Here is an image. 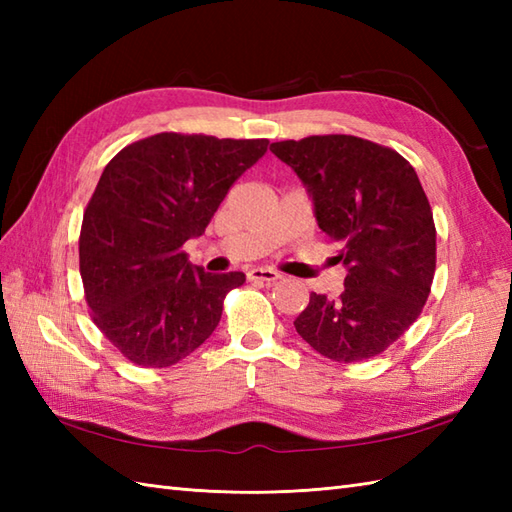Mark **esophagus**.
<instances>
[{
    "label": "esophagus",
    "instance_id": "esophagus-1",
    "mask_svg": "<svg viewBox=\"0 0 512 512\" xmlns=\"http://www.w3.org/2000/svg\"><path fill=\"white\" fill-rule=\"evenodd\" d=\"M248 279L250 281H264V284H275L277 279H281V275L275 273V270H270V268H253V270H248Z\"/></svg>",
    "mask_w": 512,
    "mask_h": 512
}]
</instances>
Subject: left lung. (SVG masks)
Returning <instances> with one entry per match:
<instances>
[{"mask_svg": "<svg viewBox=\"0 0 512 512\" xmlns=\"http://www.w3.org/2000/svg\"><path fill=\"white\" fill-rule=\"evenodd\" d=\"M270 151L303 182L347 273L341 297L312 292L295 319L299 336L339 363L380 354L418 319L436 273V226L416 169L345 134L281 140Z\"/></svg>", "mask_w": 512, "mask_h": 512, "instance_id": "obj_1", "label": "left lung"}]
</instances>
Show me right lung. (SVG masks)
Returning <instances> with one entry per match:
<instances>
[{
	"instance_id": "1",
	"label": "right lung",
	"mask_w": 512,
	"mask_h": 512,
	"mask_svg": "<svg viewBox=\"0 0 512 512\" xmlns=\"http://www.w3.org/2000/svg\"><path fill=\"white\" fill-rule=\"evenodd\" d=\"M268 140L156 134L103 169L83 213L79 262L94 323L143 367H169L209 339L244 273L211 275L182 250L200 237Z\"/></svg>"
}]
</instances>
